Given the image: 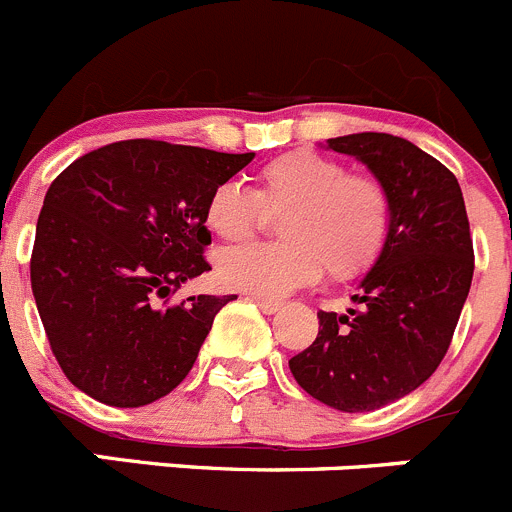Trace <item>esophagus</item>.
Returning a JSON list of instances; mask_svg holds the SVG:
<instances>
[{
    "label": "esophagus",
    "instance_id": "34e87169",
    "mask_svg": "<svg viewBox=\"0 0 512 512\" xmlns=\"http://www.w3.org/2000/svg\"><path fill=\"white\" fill-rule=\"evenodd\" d=\"M252 303L257 305V308L262 310V313L265 315H272V313H278L280 308H283V305L280 303H275V300H265V298H257V295H252Z\"/></svg>",
    "mask_w": 512,
    "mask_h": 512
}]
</instances>
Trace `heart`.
<instances>
[{"instance_id": "obj_1", "label": "heart", "mask_w": 512, "mask_h": 512, "mask_svg": "<svg viewBox=\"0 0 512 512\" xmlns=\"http://www.w3.org/2000/svg\"><path fill=\"white\" fill-rule=\"evenodd\" d=\"M257 189L224 181L204 204V224L224 242L255 234L262 209L288 212L283 245H245L219 257L222 285L265 300L305 288L328 270L333 280L369 272L391 232V199L369 174H348L341 161L298 148L275 156L255 174Z\"/></svg>"}]
</instances>
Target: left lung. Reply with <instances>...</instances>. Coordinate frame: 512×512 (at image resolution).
<instances>
[{"label": "left lung", "instance_id": "obj_1", "mask_svg": "<svg viewBox=\"0 0 512 512\" xmlns=\"http://www.w3.org/2000/svg\"><path fill=\"white\" fill-rule=\"evenodd\" d=\"M384 184L391 232L346 313H318V336L290 358L295 381L338 412H374L437 371L470 293L475 255L455 174L391 133L328 138Z\"/></svg>", "mask_w": 512, "mask_h": 512}]
</instances>
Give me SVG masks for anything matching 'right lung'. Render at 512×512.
I'll return each instance as SVG.
<instances>
[{"label": "right lung", "instance_id": "right-lung-1", "mask_svg": "<svg viewBox=\"0 0 512 512\" xmlns=\"http://www.w3.org/2000/svg\"><path fill=\"white\" fill-rule=\"evenodd\" d=\"M255 154L179 143H108L62 171L37 219L32 295L57 364L108 407H146L191 371L234 295L161 305L212 270L204 204Z\"/></svg>", "mask_w": 512, "mask_h": 512}]
</instances>
